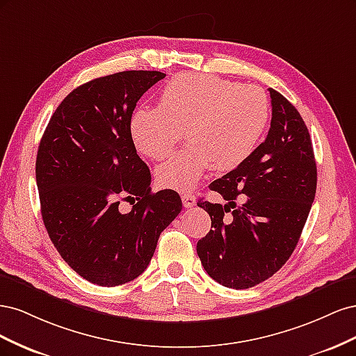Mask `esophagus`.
Masks as SVG:
<instances>
[{
    "instance_id": "1",
    "label": "esophagus",
    "mask_w": 356,
    "mask_h": 356,
    "mask_svg": "<svg viewBox=\"0 0 356 356\" xmlns=\"http://www.w3.org/2000/svg\"><path fill=\"white\" fill-rule=\"evenodd\" d=\"M182 204H184L186 208H193L196 204V196L191 195V193H187V195H182Z\"/></svg>"
}]
</instances>
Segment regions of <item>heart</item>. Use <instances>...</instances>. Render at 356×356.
Wrapping results in <instances>:
<instances>
[{"label": "heart", "mask_w": 356, "mask_h": 356, "mask_svg": "<svg viewBox=\"0 0 356 356\" xmlns=\"http://www.w3.org/2000/svg\"><path fill=\"white\" fill-rule=\"evenodd\" d=\"M268 117L270 102L257 86L182 72L161 88L157 108L134 111L129 132L139 153L163 160L186 131L187 147L156 170L160 187L184 193L211 166L217 172L241 166L260 143Z\"/></svg>", "instance_id": "obj_1"}]
</instances>
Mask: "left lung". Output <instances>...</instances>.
Returning a JSON list of instances; mask_svg holds the SVG:
<instances>
[{
	"mask_svg": "<svg viewBox=\"0 0 356 356\" xmlns=\"http://www.w3.org/2000/svg\"><path fill=\"white\" fill-rule=\"evenodd\" d=\"M268 92L272 122L264 143L209 186L225 204L197 202L212 221L196 248L202 266L213 281L234 289L255 286L288 261L316 193V161L303 118L285 96Z\"/></svg>",
	"mask_w": 356,
	"mask_h": 356,
	"instance_id": "8db88e82",
	"label": "left lung"
}]
</instances>
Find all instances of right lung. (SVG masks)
<instances>
[{"label": "right lung", "mask_w": 356, "mask_h": 356, "mask_svg": "<svg viewBox=\"0 0 356 356\" xmlns=\"http://www.w3.org/2000/svg\"><path fill=\"white\" fill-rule=\"evenodd\" d=\"M160 71H123L74 89L38 145L41 217L60 257L99 286L131 282L148 267L160 233L182 209L174 190L152 191L129 122ZM122 200H134L122 213Z\"/></svg>", "instance_id": "add662e5"}]
</instances>
